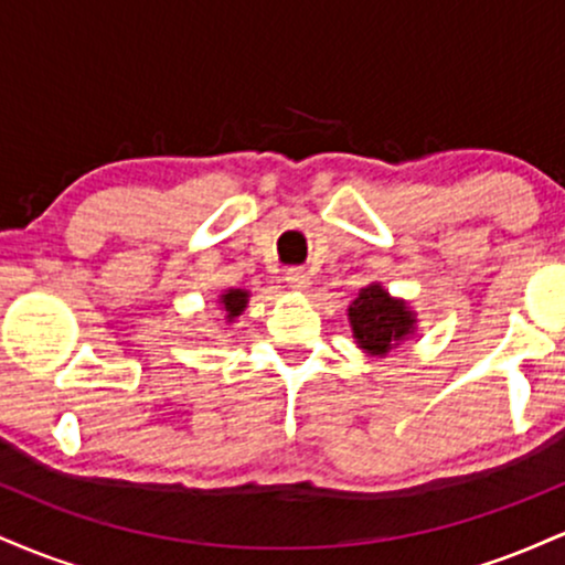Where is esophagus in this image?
<instances>
[{
	"label": "esophagus",
	"mask_w": 565,
	"mask_h": 565,
	"mask_svg": "<svg viewBox=\"0 0 565 565\" xmlns=\"http://www.w3.org/2000/svg\"><path fill=\"white\" fill-rule=\"evenodd\" d=\"M287 284H289L291 289H297V291L308 289V284H310L308 270H305V268H289L287 270Z\"/></svg>",
	"instance_id": "34e87169"
}]
</instances>
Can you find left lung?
<instances>
[{
	"mask_svg": "<svg viewBox=\"0 0 565 565\" xmlns=\"http://www.w3.org/2000/svg\"><path fill=\"white\" fill-rule=\"evenodd\" d=\"M350 327L361 350L369 355H387L395 345L414 334L417 316L404 300H395L382 284H369L348 308Z\"/></svg>",
	"mask_w": 565,
	"mask_h": 565,
	"instance_id": "obj_1",
	"label": "left lung"
}]
</instances>
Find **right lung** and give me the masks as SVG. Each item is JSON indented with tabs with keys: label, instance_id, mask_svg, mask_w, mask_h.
Instances as JSON below:
<instances>
[{
	"label": "right lung",
	"instance_id": "right-lung-1",
	"mask_svg": "<svg viewBox=\"0 0 565 565\" xmlns=\"http://www.w3.org/2000/svg\"><path fill=\"white\" fill-rule=\"evenodd\" d=\"M246 302H249V291L246 289H225L223 295H220V305H223L225 310V321H236L238 316L244 313Z\"/></svg>",
	"mask_w": 565,
	"mask_h": 565
}]
</instances>
